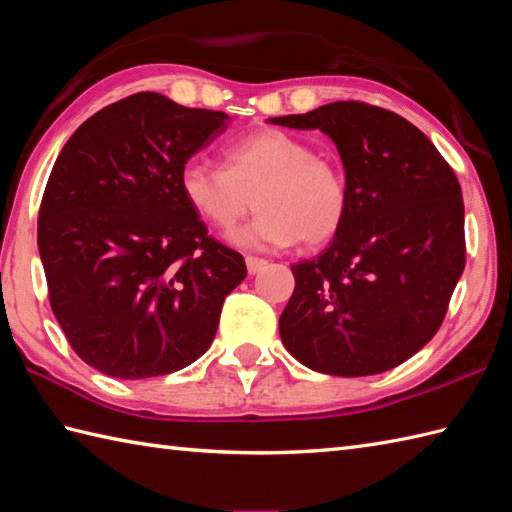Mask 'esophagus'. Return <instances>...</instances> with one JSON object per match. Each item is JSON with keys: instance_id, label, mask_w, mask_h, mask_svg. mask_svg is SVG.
I'll use <instances>...</instances> for the list:
<instances>
[{"instance_id": "obj_1", "label": "esophagus", "mask_w": 512, "mask_h": 512, "mask_svg": "<svg viewBox=\"0 0 512 512\" xmlns=\"http://www.w3.org/2000/svg\"><path fill=\"white\" fill-rule=\"evenodd\" d=\"M245 263H247V271H249V274L254 276V274H258V271L267 265V260L258 258V256H247Z\"/></svg>"}]
</instances>
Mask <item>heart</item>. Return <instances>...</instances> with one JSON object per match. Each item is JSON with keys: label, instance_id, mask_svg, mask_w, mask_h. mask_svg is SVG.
<instances>
[{"label": "heart", "instance_id": "heart-1", "mask_svg": "<svg viewBox=\"0 0 512 512\" xmlns=\"http://www.w3.org/2000/svg\"><path fill=\"white\" fill-rule=\"evenodd\" d=\"M177 181L188 208L219 232L232 230L254 199L256 219L230 234L232 245L249 252H274L298 241L320 247L342 230L348 214L342 166L280 129L225 142L221 168L188 160Z\"/></svg>", "mask_w": 512, "mask_h": 512}]
</instances>
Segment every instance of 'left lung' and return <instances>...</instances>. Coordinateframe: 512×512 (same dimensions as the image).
<instances>
[{
    "instance_id": "obj_1",
    "label": "left lung",
    "mask_w": 512,
    "mask_h": 512,
    "mask_svg": "<svg viewBox=\"0 0 512 512\" xmlns=\"http://www.w3.org/2000/svg\"><path fill=\"white\" fill-rule=\"evenodd\" d=\"M269 122L326 133L348 184L342 230L320 256L291 267L282 344L306 368L335 377L399 366L436 335L464 271L456 173L412 122L366 102Z\"/></svg>"
}]
</instances>
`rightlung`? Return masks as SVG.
<instances>
[{"label": "right lung", "mask_w": 512, "mask_h": 512, "mask_svg": "<svg viewBox=\"0 0 512 512\" xmlns=\"http://www.w3.org/2000/svg\"><path fill=\"white\" fill-rule=\"evenodd\" d=\"M223 111L142 92L85 120L56 157L39 210L52 313L89 366L149 379L197 361L243 256L208 236L179 168L227 129Z\"/></svg>", "instance_id": "obj_1"}]
</instances>
